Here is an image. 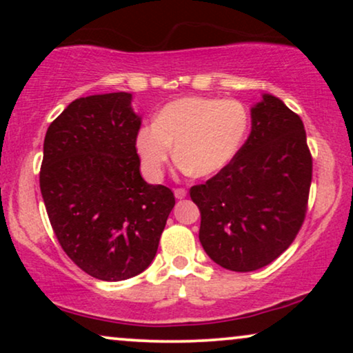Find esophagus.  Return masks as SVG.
Listing matches in <instances>:
<instances>
[{"label": "esophagus", "mask_w": 353, "mask_h": 353, "mask_svg": "<svg viewBox=\"0 0 353 353\" xmlns=\"http://www.w3.org/2000/svg\"><path fill=\"white\" fill-rule=\"evenodd\" d=\"M173 192H175V197H176V199H185L186 194H188L186 190H183V188H176V190L173 191Z\"/></svg>", "instance_id": "esophagus-1"}]
</instances>
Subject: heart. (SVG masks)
<instances>
[{"label":"heart","mask_w":353,"mask_h":353,"mask_svg":"<svg viewBox=\"0 0 353 353\" xmlns=\"http://www.w3.org/2000/svg\"><path fill=\"white\" fill-rule=\"evenodd\" d=\"M249 127L248 110L238 101L181 98L167 104L156 122L138 132L137 149L144 172L159 178L173 154L180 168L196 176L223 170L239 151Z\"/></svg>","instance_id":"b5f03b06"}]
</instances>
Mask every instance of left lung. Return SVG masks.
Returning a JSON list of instances; mask_svg holds the SVG:
<instances>
[{
    "label": "left lung",
    "instance_id": "left-lung-1",
    "mask_svg": "<svg viewBox=\"0 0 353 353\" xmlns=\"http://www.w3.org/2000/svg\"><path fill=\"white\" fill-rule=\"evenodd\" d=\"M250 134L223 170L190 190L199 207V241L231 272H254L278 259L307 212L312 156L301 117L262 94L250 109Z\"/></svg>",
    "mask_w": 353,
    "mask_h": 353
}]
</instances>
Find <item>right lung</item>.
<instances>
[{
  "label": "right lung",
  "instance_id": "obj_1",
  "mask_svg": "<svg viewBox=\"0 0 353 353\" xmlns=\"http://www.w3.org/2000/svg\"><path fill=\"white\" fill-rule=\"evenodd\" d=\"M130 93L79 98L48 128L40 190L51 226L72 262L90 276L122 281L144 272L175 205L139 173L141 117Z\"/></svg>",
  "mask_w": 353,
  "mask_h": 353
}]
</instances>
